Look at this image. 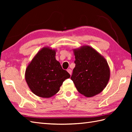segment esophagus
<instances>
[{"label":"esophagus","instance_id":"esophagus-1","mask_svg":"<svg viewBox=\"0 0 132 132\" xmlns=\"http://www.w3.org/2000/svg\"><path fill=\"white\" fill-rule=\"evenodd\" d=\"M68 72H69V73L70 74V75H71V74H72V71H71V69H68Z\"/></svg>","mask_w":132,"mask_h":132}]
</instances>
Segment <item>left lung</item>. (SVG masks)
I'll use <instances>...</instances> for the list:
<instances>
[{"mask_svg": "<svg viewBox=\"0 0 132 132\" xmlns=\"http://www.w3.org/2000/svg\"><path fill=\"white\" fill-rule=\"evenodd\" d=\"M73 52L75 67L71 79L78 91L87 97L100 94L110 78V69L105 58L89 45L74 49Z\"/></svg>", "mask_w": 132, "mask_h": 132, "instance_id": "obj_1", "label": "left lung"}]
</instances>
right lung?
<instances>
[{
  "instance_id": "1",
  "label": "right lung",
  "mask_w": 132,
  "mask_h": 132,
  "mask_svg": "<svg viewBox=\"0 0 132 132\" xmlns=\"http://www.w3.org/2000/svg\"><path fill=\"white\" fill-rule=\"evenodd\" d=\"M56 49L44 47L28 64L25 79L29 88L37 96L49 98L60 90L63 81L70 77L55 59Z\"/></svg>"
}]
</instances>
